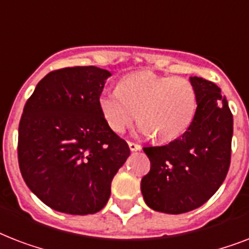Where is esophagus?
I'll return each instance as SVG.
<instances>
[{"label":"esophagus","mask_w":249,"mask_h":249,"mask_svg":"<svg viewBox=\"0 0 249 249\" xmlns=\"http://www.w3.org/2000/svg\"><path fill=\"white\" fill-rule=\"evenodd\" d=\"M129 148L132 150V151H138V150H141V144L138 143H134V142H129Z\"/></svg>","instance_id":"34e87169"}]
</instances>
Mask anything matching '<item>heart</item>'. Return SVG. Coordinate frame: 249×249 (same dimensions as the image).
<instances>
[{"instance_id": "obj_1", "label": "heart", "mask_w": 249, "mask_h": 249, "mask_svg": "<svg viewBox=\"0 0 249 249\" xmlns=\"http://www.w3.org/2000/svg\"><path fill=\"white\" fill-rule=\"evenodd\" d=\"M98 105L115 133H124L138 117L141 132L168 142L182 136L193 123L197 93L186 77L142 71L124 77L117 89L103 90Z\"/></svg>"}]
</instances>
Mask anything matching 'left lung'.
<instances>
[{
	"label": "left lung",
	"instance_id": "left-lung-1",
	"mask_svg": "<svg viewBox=\"0 0 249 249\" xmlns=\"http://www.w3.org/2000/svg\"><path fill=\"white\" fill-rule=\"evenodd\" d=\"M197 93L193 123L165 146L144 147L151 168L141 181L146 204L179 214L196 209L220 189L231 160L232 113L212 81L191 77Z\"/></svg>",
	"mask_w": 249,
	"mask_h": 249
}]
</instances>
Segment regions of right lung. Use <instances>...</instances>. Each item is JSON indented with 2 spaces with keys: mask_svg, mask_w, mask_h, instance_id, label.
<instances>
[{
  "mask_svg": "<svg viewBox=\"0 0 249 249\" xmlns=\"http://www.w3.org/2000/svg\"><path fill=\"white\" fill-rule=\"evenodd\" d=\"M108 76L94 66L52 71L23 109L20 173L31 191L58 212H99L108 201L115 174L130 155L98 105Z\"/></svg>",
  "mask_w": 249,
  "mask_h": 249,
  "instance_id": "right-lung-1",
  "label": "right lung"
}]
</instances>
